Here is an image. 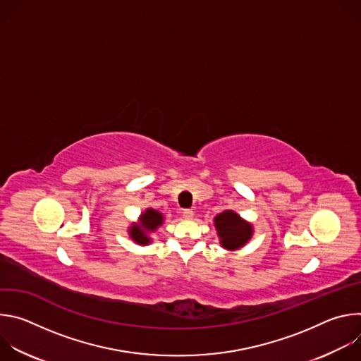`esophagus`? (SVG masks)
Segmentation results:
<instances>
[{
	"label": "esophagus",
	"instance_id": "esophagus-1",
	"mask_svg": "<svg viewBox=\"0 0 361 361\" xmlns=\"http://www.w3.org/2000/svg\"><path fill=\"white\" fill-rule=\"evenodd\" d=\"M183 217H184L185 220H192L194 212H192V210H184V212H183Z\"/></svg>",
	"mask_w": 361,
	"mask_h": 361
}]
</instances>
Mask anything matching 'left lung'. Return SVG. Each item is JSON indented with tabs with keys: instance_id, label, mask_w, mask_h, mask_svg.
I'll return each instance as SVG.
<instances>
[{
	"instance_id": "left-lung-1",
	"label": "left lung",
	"mask_w": 361,
	"mask_h": 361,
	"mask_svg": "<svg viewBox=\"0 0 361 361\" xmlns=\"http://www.w3.org/2000/svg\"><path fill=\"white\" fill-rule=\"evenodd\" d=\"M214 227L220 240V245L228 251L244 247L254 234L251 223L245 221L233 210H224L214 217Z\"/></svg>"
}]
</instances>
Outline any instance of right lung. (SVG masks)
Listing matches in <instances>:
<instances>
[{
	"label": "right lung",
	"mask_w": 361,
	"mask_h": 361,
	"mask_svg": "<svg viewBox=\"0 0 361 361\" xmlns=\"http://www.w3.org/2000/svg\"><path fill=\"white\" fill-rule=\"evenodd\" d=\"M163 213L154 209H147L140 214L137 223H131V226L128 227V235L135 244L148 245L152 241L151 234L156 233L157 228L163 226Z\"/></svg>",
	"instance_id": "1"
}]
</instances>
